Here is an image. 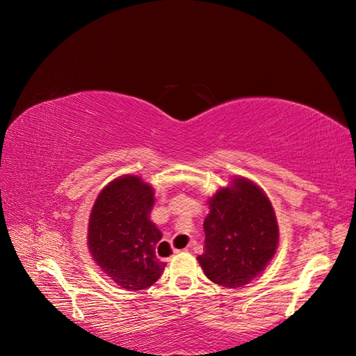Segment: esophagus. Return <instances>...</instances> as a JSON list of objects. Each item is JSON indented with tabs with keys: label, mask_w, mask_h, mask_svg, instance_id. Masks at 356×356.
<instances>
[{
	"label": "esophagus",
	"mask_w": 356,
	"mask_h": 356,
	"mask_svg": "<svg viewBox=\"0 0 356 356\" xmlns=\"http://www.w3.org/2000/svg\"><path fill=\"white\" fill-rule=\"evenodd\" d=\"M168 245H170V243H168ZM170 248H171V246H170ZM171 252H172V254H177V252H179V249H176V248H171Z\"/></svg>",
	"instance_id": "esophagus-1"
}]
</instances>
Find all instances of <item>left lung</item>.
I'll use <instances>...</instances> for the list:
<instances>
[{"instance_id": "1", "label": "left lung", "mask_w": 356, "mask_h": 356, "mask_svg": "<svg viewBox=\"0 0 356 356\" xmlns=\"http://www.w3.org/2000/svg\"><path fill=\"white\" fill-rule=\"evenodd\" d=\"M203 222L205 248L197 257L205 275L229 289L251 282L266 268L278 245L274 208L259 186L238 177L209 200Z\"/></svg>"}]
</instances>
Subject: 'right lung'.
Instances as JSON below:
<instances>
[{"label": "right lung", "mask_w": 356, "mask_h": 356, "mask_svg": "<svg viewBox=\"0 0 356 356\" xmlns=\"http://www.w3.org/2000/svg\"><path fill=\"white\" fill-rule=\"evenodd\" d=\"M153 188L122 176L104 188L88 223V249L101 269L127 291L147 289L162 275L156 249L162 232L149 220Z\"/></svg>", "instance_id": "1"}]
</instances>
